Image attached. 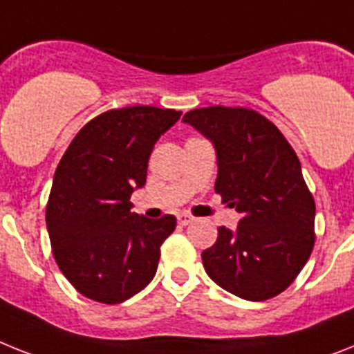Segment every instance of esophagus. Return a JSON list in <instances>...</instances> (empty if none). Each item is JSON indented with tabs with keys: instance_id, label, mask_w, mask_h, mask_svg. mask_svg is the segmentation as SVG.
<instances>
[{
	"instance_id": "obj_1",
	"label": "esophagus",
	"mask_w": 354,
	"mask_h": 354,
	"mask_svg": "<svg viewBox=\"0 0 354 354\" xmlns=\"http://www.w3.org/2000/svg\"><path fill=\"white\" fill-rule=\"evenodd\" d=\"M192 221H194V217L188 215V213H179V215H177V223H179L180 226H188Z\"/></svg>"
}]
</instances>
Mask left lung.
<instances>
[{"label": "left lung", "instance_id": "left-lung-1", "mask_svg": "<svg viewBox=\"0 0 354 354\" xmlns=\"http://www.w3.org/2000/svg\"><path fill=\"white\" fill-rule=\"evenodd\" d=\"M217 153L215 192L241 213L203 251L209 279L239 299L261 302L288 288L315 244V201L300 160L279 128L248 108L208 106L183 118Z\"/></svg>", "mask_w": 354, "mask_h": 354}]
</instances>
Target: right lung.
<instances>
[{
    "label": "right lung",
    "instance_id": "1",
    "mask_svg": "<svg viewBox=\"0 0 354 354\" xmlns=\"http://www.w3.org/2000/svg\"><path fill=\"white\" fill-rule=\"evenodd\" d=\"M180 113L108 110L79 130L59 160L46 230L59 270L86 299L121 304L156 277L160 244L177 221L131 213L130 197L146 184L151 150Z\"/></svg>",
    "mask_w": 354,
    "mask_h": 354
}]
</instances>
